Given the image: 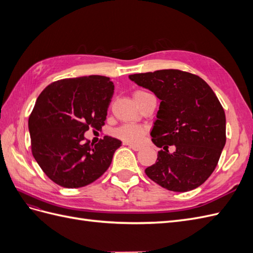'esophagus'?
I'll list each match as a JSON object with an SVG mask.
<instances>
[{"label": "esophagus", "mask_w": 253, "mask_h": 253, "mask_svg": "<svg viewBox=\"0 0 253 253\" xmlns=\"http://www.w3.org/2000/svg\"><path fill=\"white\" fill-rule=\"evenodd\" d=\"M126 144L128 145L129 149H132L134 151H139L141 149V147H140V145H138V144H133V143H126Z\"/></svg>", "instance_id": "esophagus-1"}]
</instances>
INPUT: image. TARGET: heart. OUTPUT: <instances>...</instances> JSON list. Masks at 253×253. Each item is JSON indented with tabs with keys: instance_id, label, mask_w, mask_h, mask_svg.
I'll return each mask as SVG.
<instances>
[{
	"instance_id": "obj_1",
	"label": "heart",
	"mask_w": 253,
	"mask_h": 253,
	"mask_svg": "<svg viewBox=\"0 0 253 253\" xmlns=\"http://www.w3.org/2000/svg\"><path fill=\"white\" fill-rule=\"evenodd\" d=\"M145 91H137V94H143ZM147 133V127L140 126V125H134V124H125L117 128H115L114 135L117 138L124 140L127 143H138L140 142L143 137Z\"/></svg>"
}]
</instances>
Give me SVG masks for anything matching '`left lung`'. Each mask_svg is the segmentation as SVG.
<instances>
[{"label":"left lung","instance_id":"8db88e82","mask_svg":"<svg viewBox=\"0 0 253 253\" xmlns=\"http://www.w3.org/2000/svg\"><path fill=\"white\" fill-rule=\"evenodd\" d=\"M162 102L151 132L164 148L145 169L148 177L174 192L193 190L209 178L226 143V116L216 95L198 76L179 70L129 75ZM169 145L176 150L170 153Z\"/></svg>","mask_w":253,"mask_h":253}]
</instances>
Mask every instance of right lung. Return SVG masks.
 Wrapping results in <instances>:
<instances>
[{
    "mask_svg": "<svg viewBox=\"0 0 253 253\" xmlns=\"http://www.w3.org/2000/svg\"><path fill=\"white\" fill-rule=\"evenodd\" d=\"M113 94L109 77L91 75L52 82L38 97L28 119L32 152L57 185L81 188L109 169L121 141L104 136L93 144L84 133L104 126Z\"/></svg>",
    "mask_w": 253,
    "mask_h": 253,
    "instance_id": "obj_1",
    "label": "right lung"
}]
</instances>
